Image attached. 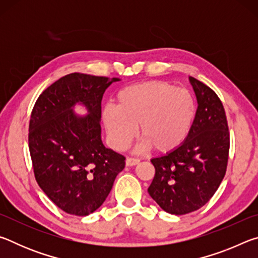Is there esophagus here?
Here are the masks:
<instances>
[{"label": "esophagus", "mask_w": 258, "mask_h": 258, "mask_svg": "<svg viewBox=\"0 0 258 258\" xmlns=\"http://www.w3.org/2000/svg\"><path fill=\"white\" fill-rule=\"evenodd\" d=\"M125 163L126 166H135L140 163V160L138 158H131V157H128V158H126Z\"/></svg>", "instance_id": "esophagus-1"}]
</instances>
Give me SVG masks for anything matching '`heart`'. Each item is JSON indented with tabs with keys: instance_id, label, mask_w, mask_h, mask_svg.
Returning <instances> with one entry per match:
<instances>
[{
	"instance_id": "b5f03b06",
	"label": "heart",
	"mask_w": 258,
	"mask_h": 258,
	"mask_svg": "<svg viewBox=\"0 0 258 258\" xmlns=\"http://www.w3.org/2000/svg\"><path fill=\"white\" fill-rule=\"evenodd\" d=\"M116 107L106 106L101 118L108 140L124 150L137 135L143 139L139 150L152 148L167 154L180 147L189 134L196 115V101L186 89L167 82H145L126 86L115 98Z\"/></svg>"
}]
</instances>
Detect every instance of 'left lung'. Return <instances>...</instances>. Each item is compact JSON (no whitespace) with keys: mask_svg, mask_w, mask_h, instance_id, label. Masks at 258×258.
Wrapping results in <instances>:
<instances>
[{"mask_svg":"<svg viewBox=\"0 0 258 258\" xmlns=\"http://www.w3.org/2000/svg\"><path fill=\"white\" fill-rule=\"evenodd\" d=\"M190 84L198 108L182 145L151 159L156 173L148 192L161 209L184 215L208 203L228 165L230 134L225 111L214 91L194 77Z\"/></svg>","mask_w":258,"mask_h":258,"instance_id":"1","label":"left lung"}]
</instances>
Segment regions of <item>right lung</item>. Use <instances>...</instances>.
Returning a JSON list of instances; mask_svg holds the SVG:
<instances>
[{"label": "right lung", "instance_id": "right-lung-1", "mask_svg": "<svg viewBox=\"0 0 258 258\" xmlns=\"http://www.w3.org/2000/svg\"><path fill=\"white\" fill-rule=\"evenodd\" d=\"M118 78L73 73L38 97L29 121V152L35 178L63 212L86 216L101 206L125 157L103 146L101 100ZM78 103L88 110L76 115Z\"/></svg>", "mask_w": 258, "mask_h": 258}]
</instances>
